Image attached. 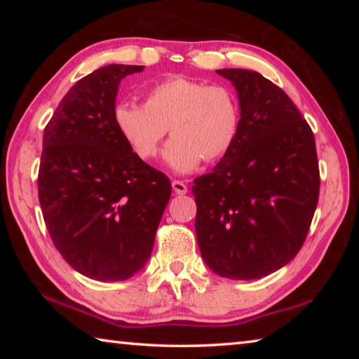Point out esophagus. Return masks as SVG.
Masks as SVG:
<instances>
[{
  "instance_id": "1",
  "label": "esophagus",
  "mask_w": 359,
  "mask_h": 359,
  "mask_svg": "<svg viewBox=\"0 0 359 359\" xmlns=\"http://www.w3.org/2000/svg\"><path fill=\"white\" fill-rule=\"evenodd\" d=\"M172 190H174L175 193H177V194H187L188 187L184 184V182L174 180V182H172Z\"/></svg>"
}]
</instances>
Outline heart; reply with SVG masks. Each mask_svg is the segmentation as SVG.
<instances>
[{
	"instance_id": "obj_1",
	"label": "heart",
	"mask_w": 359,
	"mask_h": 359,
	"mask_svg": "<svg viewBox=\"0 0 359 359\" xmlns=\"http://www.w3.org/2000/svg\"><path fill=\"white\" fill-rule=\"evenodd\" d=\"M114 125L130 149L141 158L156 155L169 131L174 136L163 150V160L174 172H191L205 161L229 154L239 135V101L224 85H208L175 76L155 83L145 93L144 106L118 102Z\"/></svg>"
}]
</instances>
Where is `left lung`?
<instances>
[{
	"mask_svg": "<svg viewBox=\"0 0 359 359\" xmlns=\"http://www.w3.org/2000/svg\"><path fill=\"white\" fill-rule=\"evenodd\" d=\"M239 135L212 172L194 179L196 239L204 263L231 280L272 274L296 257L317 209L315 137L288 95L259 72L226 68Z\"/></svg>",
	"mask_w": 359,
	"mask_h": 359,
	"instance_id": "1",
	"label": "left lung"
}]
</instances>
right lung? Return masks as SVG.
Masks as SVG:
<instances>
[{"mask_svg":"<svg viewBox=\"0 0 359 359\" xmlns=\"http://www.w3.org/2000/svg\"><path fill=\"white\" fill-rule=\"evenodd\" d=\"M144 66L107 65L72 87L44 130L39 204L72 269L120 282L147 264L171 182L144 163L114 125L121 79Z\"/></svg>","mask_w":359,"mask_h":359,"instance_id":"1","label":"right lung"}]
</instances>
